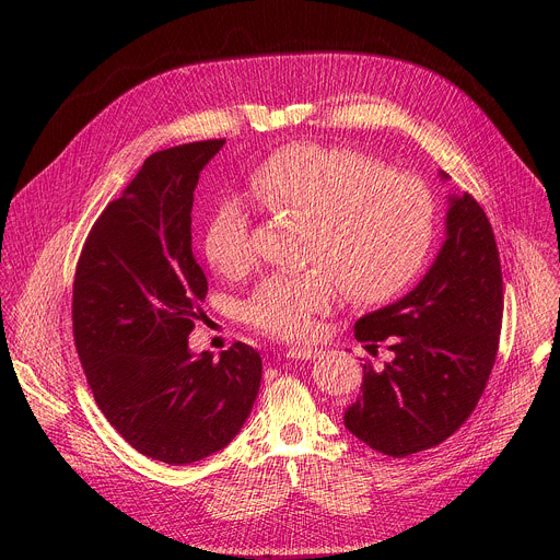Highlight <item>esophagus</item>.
Masks as SVG:
<instances>
[{"instance_id":"esophagus-1","label":"esophagus","mask_w":560,"mask_h":560,"mask_svg":"<svg viewBox=\"0 0 560 560\" xmlns=\"http://www.w3.org/2000/svg\"><path fill=\"white\" fill-rule=\"evenodd\" d=\"M285 354H288L290 359L307 361V359H316L318 354H322V350H318V348H310V346H292V348H288Z\"/></svg>"}]
</instances>
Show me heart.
Returning <instances> with one entry per match:
<instances>
[{
    "label": "heart",
    "mask_w": 560,
    "mask_h": 560,
    "mask_svg": "<svg viewBox=\"0 0 560 560\" xmlns=\"http://www.w3.org/2000/svg\"><path fill=\"white\" fill-rule=\"evenodd\" d=\"M250 188L272 212L307 219L301 275L268 277L246 303L248 324L277 339H307L332 310L337 281L357 303H381L421 272L436 230L428 186L394 175L372 156L346 148L292 143L250 175ZM203 255L225 279L255 266L248 212L225 197L210 214Z\"/></svg>",
    "instance_id": "obj_1"
}]
</instances>
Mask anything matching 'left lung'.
<instances>
[{
    "label": "left lung",
    "instance_id": "obj_1",
    "mask_svg": "<svg viewBox=\"0 0 560 560\" xmlns=\"http://www.w3.org/2000/svg\"><path fill=\"white\" fill-rule=\"evenodd\" d=\"M447 206L445 242L425 277L354 326L370 352L385 341L392 361L363 363L343 423L394 458L443 443L467 421L499 350L503 275L492 225L467 192L450 195Z\"/></svg>",
    "mask_w": 560,
    "mask_h": 560
}]
</instances>
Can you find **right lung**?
<instances>
[{"mask_svg": "<svg viewBox=\"0 0 560 560\" xmlns=\"http://www.w3.org/2000/svg\"><path fill=\"white\" fill-rule=\"evenodd\" d=\"M223 143L150 154L95 221L74 272L72 335L95 401L137 452L168 465L223 450L261 383V357L242 341L219 359L188 348L208 292L190 212Z\"/></svg>", "mask_w": 560, "mask_h": 560, "instance_id": "1", "label": "right lung"}]
</instances>
